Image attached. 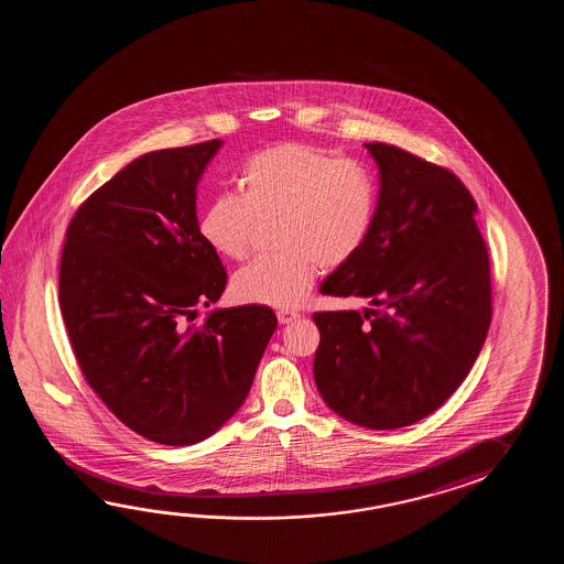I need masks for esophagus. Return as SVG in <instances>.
I'll return each mask as SVG.
<instances>
[{
    "label": "esophagus",
    "mask_w": 564,
    "mask_h": 564,
    "mask_svg": "<svg viewBox=\"0 0 564 564\" xmlns=\"http://www.w3.org/2000/svg\"><path fill=\"white\" fill-rule=\"evenodd\" d=\"M299 312L280 311L278 312V323L280 324H292L294 321H299Z\"/></svg>",
    "instance_id": "34e87169"
}]
</instances>
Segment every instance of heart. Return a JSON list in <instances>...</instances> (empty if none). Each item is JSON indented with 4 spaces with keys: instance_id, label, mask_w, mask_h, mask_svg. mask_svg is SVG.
Returning <instances> with one entry per match:
<instances>
[{
    "instance_id": "1",
    "label": "heart",
    "mask_w": 564,
    "mask_h": 564,
    "mask_svg": "<svg viewBox=\"0 0 564 564\" xmlns=\"http://www.w3.org/2000/svg\"><path fill=\"white\" fill-rule=\"evenodd\" d=\"M241 189L221 193L205 207L199 231L217 253L243 260L260 221L278 217L274 256H262L234 276L243 302L296 308L308 296L318 268L352 260L371 234L377 187L369 169L306 143H280L248 159Z\"/></svg>"
}]
</instances>
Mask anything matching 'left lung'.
Masks as SVG:
<instances>
[{"label": "left lung", "mask_w": 564, "mask_h": 564, "mask_svg": "<svg viewBox=\"0 0 564 564\" xmlns=\"http://www.w3.org/2000/svg\"><path fill=\"white\" fill-rule=\"evenodd\" d=\"M379 199L360 252L321 286L369 308L316 312L314 381L336 415L399 430L442 408L468 377L491 318L490 260L478 205L447 169L365 143Z\"/></svg>", "instance_id": "left-lung-1"}]
</instances>
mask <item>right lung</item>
<instances>
[{
    "label": "right lung",
    "instance_id": "obj_1",
    "mask_svg": "<svg viewBox=\"0 0 564 564\" xmlns=\"http://www.w3.org/2000/svg\"><path fill=\"white\" fill-rule=\"evenodd\" d=\"M219 149L214 139L134 159L78 207L62 250V318L86 381L156 444H199L234 417L278 326L260 304L192 323L228 282L195 207Z\"/></svg>",
    "mask_w": 564,
    "mask_h": 564
}]
</instances>
